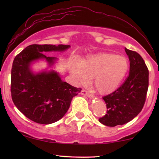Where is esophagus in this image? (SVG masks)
Here are the masks:
<instances>
[{
    "label": "esophagus",
    "mask_w": 159,
    "mask_h": 159,
    "mask_svg": "<svg viewBox=\"0 0 159 159\" xmlns=\"http://www.w3.org/2000/svg\"><path fill=\"white\" fill-rule=\"evenodd\" d=\"M80 94H81V95H86L87 97H88V98H93V97L92 94L88 93L87 90H85L84 89H83L81 90V92H80Z\"/></svg>",
    "instance_id": "esophagus-1"
}]
</instances>
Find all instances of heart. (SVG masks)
Segmentation results:
<instances>
[{"label": "heart", "instance_id": "1", "mask_svg": "<svg viewBox=\"0 0 159 159\" xmlns=\"http://www.w3.org/2000/svg\"><path fill=\"white\" fill-rule=\"evenodd\" d=\"M128 69V61L123 56L112 53H99L72 66L71 72L80 83L93 78V85L102 95L116 89Z\"/></svg>", "mask_w": 159, "mask_h": 159}]
</instances>
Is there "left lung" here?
Returning <instances> with one entry per match:
<instances>
[{
    "instance_id": "1",
    "label": "left lung",
    "mask_w": 159,
    "mask_h": 159,
    "mask_svg": "<svg viewBox=\"0 0 159 159\" xmlns=\"http://www.w3.org/2000/svg\"><path fill=\"white\" fill-rule=\"evenodd\" d=\"M125 50L130 60V73L117 90L102 98L107 110L99 121L110 127L125 124L139 114L149 87V70L144 60L135 51Z\"/></svg>"
}]
</instances>
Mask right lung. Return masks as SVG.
<instances>
[{
	"mask_svg": "<svg viewBox=\"0 0 159 159\" xmlns=\"http://www.w3.org/2000/svg\"><path fill=\"white\" fill-rule=\"evenodd\" d=\"M65 45H30L16 56L11 70L10 91L17 108L29 119L41 124H50L62 118L69 108L73 97L81 91L61 80L55 71L34 74L29 69L31 61L44 58L52 65L56 57H47L43 52L63 51Z\"/></svg>",
	"mask_w": 159,
	"mask_h": 159,
	"instance_id": "add662e5",
	"label": "right lung"
}]
</instances>
